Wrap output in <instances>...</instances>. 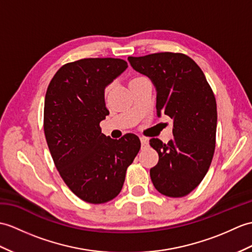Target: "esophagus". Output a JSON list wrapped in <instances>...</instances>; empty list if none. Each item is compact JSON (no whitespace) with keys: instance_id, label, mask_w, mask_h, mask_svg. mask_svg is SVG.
I'll use <instances>...</instances> for the list:
<instances>
[{"instance_id":"esophagus-1","label":"esophagus","mask_w":252,"mask_h":252,"mask_svg":"<svg viewBox=\"0 0 252 252\" xmlns=\"http://www.w3.org/2000/svg\"><path fill=\"white\" fill-rule=\"evenodd\" d=\"M140 143H142V148H146L148 146V140L145 137H140Z\"/></svg>"}]
</instances>
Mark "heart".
<instances>
[{"label":"heart","mask_w":252,"mask_h":252,"mask_svg":"<svg viewBox=\"0 0 252 252\" xmlns=\"http://www.w3.org/2000/svg\"><path fill=\"white\" fill-rule=\"evenodd\" d=\"M139 78H143V77H137V78H134L133 80H135V79H139ZM107 91H108V90H106V92H107Z\"/></svg>","instance_id":"heart-1"}]
</instances>
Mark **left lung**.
<instances>
[{
    "label": "left lung",
    "instance_id": "obj_1",
    "mask_svg": "<svg viewBox=\"0 0 252 252\" xmlns=\"http://www.w3.org/2000/svg\"><path fill=\"white\" fill-rule=\"evenodd\" d=\"M136 72L153 81L157 115L173 119L174 138L164 144L151 138L159 155L150 168L155 188L169 197L189 194L200 185L212 163L217 131V104L200 66L184 54L159 52L128 57Z\"/></svg>",
    "mask_w": 252,
    "mask_h": 252
}]
</instances>
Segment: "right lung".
<instances>
[{"label":"right lung","mask_w":252,"mask_h":252,"mask_svg":"<svg viewBox=\"0 0 252 252\" xmlns=\"http://www.w3.org/2000/svg\"><path fill=\"white\" fill-rule=\"evenodd\" d=\"M126 67L114 58L81 59L64 64L47 88L44 131L51 157L68 188L91 204L119 194L140 148L135 134L113 139L99 127L109 115L105 88Z\"/></svg>","instance_id":"1"}]
</instances>
